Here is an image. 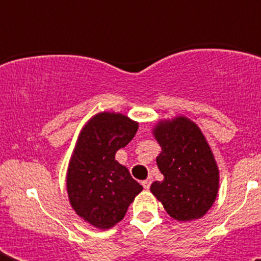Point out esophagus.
Segmentation results:
<instances>
[{"label":"esophagus","mask_w":261,"mask_h":261,"mask_svg":"<svg viewBox=\"0 0 261 261\" xmlns=\"http://www.w3.org/2000/svg\"><path fill=\"white\" fill-rule=\"evenodd\" d=\"M142 186L145 190H149V187H150V180H143Z\"/></svg>","instance_id":"esophagus-1"}]
</instances>
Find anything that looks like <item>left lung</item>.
<instances>
[{
  "label": "left lung",
  "mask_w": 261,
  "mask_h": 261,
  "mask_svg": "<svg viewBox=\"0 0 261 261\" xmlns=\"http://www.w3.org/2000/svg\"><path fill=\"white\" fill-rule=\"evenodd\" d=\"M153 135L161 146L155 161L164 180L153 182L150 191L172 218H202L219 187L218 167L204 135L186 116L160 120Z\"/></svg>",
  "instance_id": "left-lung-1"
}]
</instances>
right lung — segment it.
Masks as SVG:
<instances>
[{"label": "right lung", "instance_id": "right-lung-1", "mask_svg": "<svg viewBox=\"0 0 261 261\" xmlns=\"http://www.w3.org/2000/svg\"><path fill=\"white\" fill-rule=\"evenodd\" d=\"M137 130L138 123L126 115L100 112L80 133L67 168V195L73 210L92 226L102 230L115 226L142 191L115 160Z\"/></svg>", "mask_w": 261, "mask_h": 261}]
</instances>
